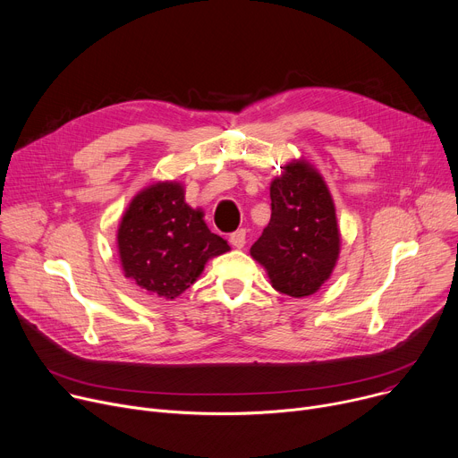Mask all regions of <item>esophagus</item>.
Segmentation results:
<instances>
[{"label":"esophagus","mask_w":458,"mask_h":458,"mask_svg":"<svg viewBox=\"0 0 458 458\" xmlns=\"http://www.w3.org/2000/svg\"><path fill=\"white\" fill-rule=\"evenodd\" d=\"M229 242L233 243V248H236V250H242L243 245H245V229H238V231L231 233V236H229Z\"/></svg>","instance_id":"34e87169"}]
</instances>
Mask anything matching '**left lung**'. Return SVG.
<instances>
[{
  "mask_svg": "<svg viewBox=\"0 0 458 458\" xmlns=\"http://www.w3.org/2000/svg\"><path fill=\"white\" fill-rule=\"evenodd\" d=\"M271 220L253 243L276 292L308 297L318 292L339 257V229L332 196L321 175L308 163H290L273 180Z\"/></svg>",
  "mask_w": 458,
  "mask_h": 458,
  "instance_id": "1",
  "label": "left lung"
}]
</instances>
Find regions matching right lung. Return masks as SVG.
<instances>
[{"label": "right lung", "mask_w": 458, "mask_h": 458, "mask_svg": "<svg viewBox=\"0 0 458 458\" xmlns=\"http://www.w3.org/2000/svg\"><path fill=\"white\" fill-rule=\"evenodd\" d=\"M119 255L124 275L137 286L175 299L210 257L229 251V243L210 233L201 210L185 203L180 183H156L139 192L119 225Z\"/></svg>", "instance_id": "obj_1"}]
</instances>
